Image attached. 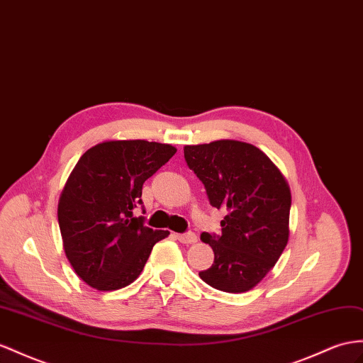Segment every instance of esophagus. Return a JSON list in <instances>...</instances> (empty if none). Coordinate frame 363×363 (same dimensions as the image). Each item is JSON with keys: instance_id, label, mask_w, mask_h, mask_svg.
I'll return each mask as SVG.
<instances>
[{"instance_id": "esophagus-1", "label": "esophagus", "mask_w": 363, "mask_h": 363, "mask_svg": "<svg viewBox=\"0 0 363 363\" xmlns=\"http://www.w3.org/2000/svg\"><path fill=\"white\" fill-rule=\"evenodd\" d=\"M176 239L179 240V242L185 244V245H190V244H194L198 240L196 235L191 233V231H187V233H181V235H176Z\"/></svg>"}]
</instances>
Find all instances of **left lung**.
<instances>
[{
  "mask_svg": "<svg viewBox=\"0 0 363 363\" xmlns=\"http://www.w3.org/2000/svg\"><path fill=\"white\" fill-rule=\"evenodd\" d=\"M184 157L206 187L211 207L224 208L220 235L202 233L215 253L199 272L225 293L252 290L272 270L288 242L291 194L277 167L257 147L222 139L185 145Z\"/></svg>",
  "mask_w": 363,
  "mask_h": 363,
  "instance_id": "1",
  "label": "left lung"
}]
</instances>
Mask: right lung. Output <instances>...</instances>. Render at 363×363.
<instances>
[{
    "instance_id": "obj_1",
    "label": "right lung",
    "mask_w": 363,
    "mask_h": 363,
    "mask_svg": "<svg viewBox=\"0 0 363 363\" xmlns=\"http://www.w3.org/2000/svg\"><path fill=\"white\" fill-rule=\"evenodd\" d=\"M176 148L136 141L101 143L79 157L58 203L64 252L75 273L101 291L119 290L141 274L153 245L169 231L133 216L143 185Z\"/></svg>"
}]
</instances>
